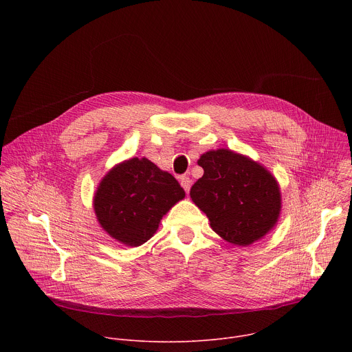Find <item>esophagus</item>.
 Wrapping results in <instances>:
<instances>
[{
	"instance_id": "1",
	"label": "esophagus",
	"mask_w": 352,
	"mask_h": 352,
	"mask_svg": "<svg viewBox=\"0 0 352 352\" xmlns=\"http://www.w3.org/2000/svg\"><path fill=\"white\" fill-rule=\"evenodd\" d=\"M190 184H192V181H190V178H189V177H186V175L181 177V185H182V188L185 189V192H186V193H189Z\"/></svg>"
}]
</instances>
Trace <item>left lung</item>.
Listing matches in <instances>:
<instances>
[{
	"mask_svg": "<svg viewBox=\"0 0 352 352\" xmlns=\"http://www.w3.org/2000/svg\"><path fill=\"white\" fill-rule=\"evenodd\" d=\"M197 164L205 173L192 185L190 197L221 238L245 246L274 227L281 196L266 168L227 148L202 155Z\"/></svg>",
	"mask_w": 352,
	"mask_h": 352,
	"instance_id": "left-lung-1",
	"label": "left lung"
}]
</instances>
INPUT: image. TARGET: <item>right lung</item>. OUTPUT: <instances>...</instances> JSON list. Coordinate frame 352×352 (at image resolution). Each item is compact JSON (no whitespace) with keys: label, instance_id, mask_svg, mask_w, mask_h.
Returning a JSON list of instances; mask_svg holds the SVG:
<instances>
[{"label":"right lung","instance_id":"right-lung-1","mask_svg":"<svg viewBox=\"0 0 352 352\" xmlns=\"http://www.w3.org/2000/svg\"><path fill=\"white\" fill-rule=\"evenodd\" d=\"M184 197L185 190L171 174L147 159L133 157L103 178L93 204L104 231L125 245L139 246Z\"/></svg>","mask_w":352,"mask_h":352}]
</instances>
